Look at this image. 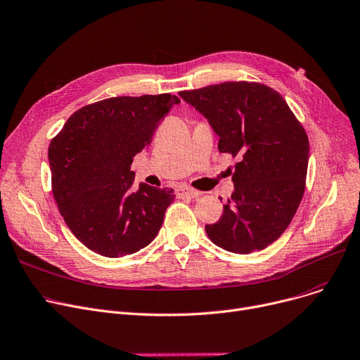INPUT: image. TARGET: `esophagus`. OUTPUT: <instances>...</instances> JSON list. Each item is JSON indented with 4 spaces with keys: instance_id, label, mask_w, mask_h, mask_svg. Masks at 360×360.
I'll return each instance as SVG.
<instances>
[{
    "instance_id": "obj_1",
    "label": "esophagus",
    "mask_w": 360,
    "mask_h": 360,
    "mask_svg": "<svg viewBox=\"0 0 360 360\" xmlns=\"http://www.w3.org/2000/svg\"><path fill=\"white\" fill-rule=\"evenodd\" d=\"M176 193H177L179 198H198V196H200V192H198V190L188 187V186L177 187Z\"/></svg>"
}]
</instances>
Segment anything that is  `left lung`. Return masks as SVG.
I'll use <instances>...</instances> for the list:
<instances>
[{"instance_id":"obj_1","label":"left lung","mask_w":360,"mask_h":360,"mask_svg":"<svg viewBox=\"0 0 360 360\" xmlns=\"http://www.w3.org/2000/svg\"><path fill=\"white\" fill-rule=\"evenodd\" d=\"M180 97L219 136L218 150L240 157L236 190L217 224L205 225L218 247L248 255L276 241L302 200L309 142L285 98L259 82L229 81Z\"/></svg>"}]
</instances>
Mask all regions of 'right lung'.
I'll return each mask as SVG.
<instances>
[{"instance_id": "add662e5", "label": "right lung", "mask_w": 360, "mask_h": 360, "mask_svg": "<svg viewBox=\"0 0 360 360\" xmlns=\"http://www.w3.org/2000/svg\"><path fill=\"white\" fill-rule=\"evenodd\" d=\"M180 98L112 97L78 109L51 141L52 193L72 234L104 257L139 251L158 234L174 190L134 186V157Z\"/></svg>"}]
</instances>
